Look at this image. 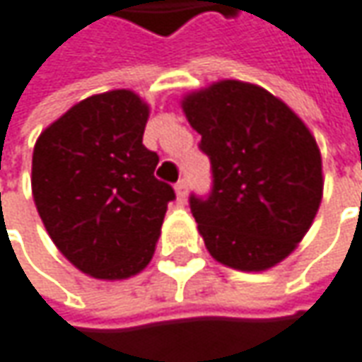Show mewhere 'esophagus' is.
<instances>
[{"label": "esophagus", "mask_w": 362, "mask_h": 362, "mask_svg": "<svg viewBox=\"0 0 362 362\" xmlns=\"http://www.w3.org/2000/svg\"><path fill=\"white\" fill-rule=\"evenodd\" d=\"M176 197H178V200H186V194H188V186H186V180H180L176 186Z\"/></svg>", "instance_id": "esophagus-1"}]
</instances>
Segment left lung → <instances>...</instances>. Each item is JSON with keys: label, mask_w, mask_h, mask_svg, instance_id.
Masks as SVG:
<instances>
[{"label": "left lung", "mask_w": 362, "mask_h": 362, "mask_svg": "<svg viewBox=\"0 0 362 362\" xmlns=\"http://www.w3.org/2000/svg\"><path fill=\"white\" fill-rule=\"evenodd\" d=\"M182 111L211 158V197H190L209 253L239 272L277 265L322 202V158L312 132L281 99L243 81L192 90Z\"/></svg>", "instance_id": "obj_1"}]
</instances>
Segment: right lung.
Returning <instances> with one entry per match:
<instances>
[{"mask_svg":"<svg viewBox=\"0 0 362 362\" xmlns=\"http://www.w3.org/2000/svg\"><path fill=\"white\" fill-rule=\"evenodd\" d=\"M150 105L129 88L87 97L34 146L32 197L58 251L83 274L127 279L148 267L168 202L144 146Z\"/></svg>","mask_w":362,"mask_h":362,"instance_id":"obj_1","label":"right lung"}]
</instances>
